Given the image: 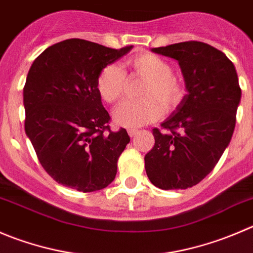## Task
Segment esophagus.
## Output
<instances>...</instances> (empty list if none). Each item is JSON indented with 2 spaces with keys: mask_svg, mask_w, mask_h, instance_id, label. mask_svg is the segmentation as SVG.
<instances>
[{
  "mask_svg": "<svg viewBox=\"0 0 253 253\" xmlns=\"http://www.w3.org/2000/svg\"><path fill=\"white\" fill-rule=\"evenodd\" d=\"M127 132H128L129 137H134L137 133H138L139 131H138V129H136V128H128V129H127Z\"/></svg>",
  "mask_w": 253,
  "mask_h": 253,
  "instance_id": "34e87169",
  "label": "esophagus"
}]
</instances>
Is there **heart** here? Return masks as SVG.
<instances>
[{
  "instance_id": "b5f03b06",
  "label": "heart",
  "mask_w": 253,
  "mask_h": 253,
  "mask_svg": "<svg viewBox=\"0 0 253 253\" xmlns=\"http://www.w3.org/2000/svg\"><path fill=\"white\" fill-rule=\"evenodd\" d=\"M127 65L138 77L146 79L141 89L142 99L125 101L114 111L116 124L125 127H139L154 121L166 112L175 109L184 97L183 83L173 75L169 61L153 53H142L128 59ZM124 70L117 64H110L101 70L96 80L100 96L109 104H115L124 95Z\"/></svg>"
}]
</instances>
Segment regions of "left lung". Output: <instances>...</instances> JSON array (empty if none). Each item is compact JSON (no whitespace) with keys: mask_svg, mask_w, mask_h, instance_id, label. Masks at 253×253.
<instances>
[{"mask_svg":"<svg viewBox=\"0 0 253 253\" xmlns=\"http://www.w3.org/2000/svg\"><path fill=\"white\" fill-rule=\"evenodd\" d=\"M152 51L178 60L188 94L162 129H152L154 146L144 157V168L158 188H192L214 169L231 141L241 100L239 78L232 61L203 42Z\"/></svg>","mask_w":253,"mask_h":253,"instance_id":"1","label":"left lung"}]
</instances>
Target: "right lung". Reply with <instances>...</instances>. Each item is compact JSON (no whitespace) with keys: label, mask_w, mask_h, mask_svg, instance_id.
<instances>
[{"label":"right lung","mask_w":253,"mask_h":253,"mask_svg":"<svg viewBox=\"0 0 253 253\" xmlns=\"http://www.w3.org/2000/svg\"><path fill=\"white\" fill-rule=\"evenodd\" d=\"M131 49L73 38L33 61L23 89L24 129L44 170L61 185L96 192L116 176L129 136L125 128H110L96 80Z\"/></svg>","instance_id":"right-lung-1"}]
</instances>
